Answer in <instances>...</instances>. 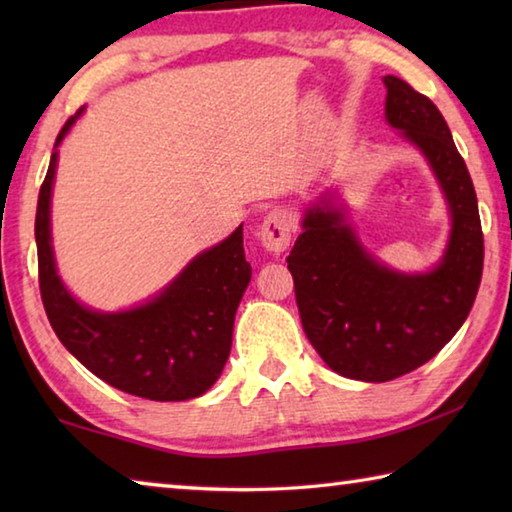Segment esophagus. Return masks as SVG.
Returning a JSON list of instances; mask_svg holds the SVG:
<instances>
[{
	"label": "esophagus",
	"mask_w": 512,
	"mask_h": 512,
	"mask_svg": "<svg viewBox=\"0 0 512 512\" xmlns=\"http://www.w3.org/2000/svg\"><path fill=\"white\" fill-rule=\"evenodd\" d=\"M291 219L287 212L273 210L264 216L262 228H259V241L268 253H284L291 241Z\"/></svg>",
	"instance_id": "esophagus-1"
}]
</instances>
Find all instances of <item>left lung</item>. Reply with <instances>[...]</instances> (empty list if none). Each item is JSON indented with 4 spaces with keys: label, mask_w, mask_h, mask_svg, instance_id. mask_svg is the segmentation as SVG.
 I'll list each match as a JSON object with an SVG mask.
<instances>
[{
    "label": "left lung",
    "mask_w": 512,
    "mask_h": 512,
    "mask_svg": "<svg viewBox=\"0 0 512 512\" xmlns=\"http://www.w3.org/2000/svg\"><path fill=\"white\" fill-rule=\"evenodd\" d=\"M386 119L429 160L452 212V235L429 273L391 271L361 248L343 212L309 207L287 257L309 343L329 368L361 381L406 375L452 341L474 305L483 273V232L476 192L429 97L384 76Z\"/></svg>",
    "instance_id": "8db88e82"
}]
</instances>
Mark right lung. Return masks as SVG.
Here are the masks:
<instances>
[{"label":"right lung","instance_id":"1","mask_svg":"<svg viewBox=\"0 0 512 512\" xmlns=\"http://www.w3.org/2000/svg\"><path fill=\"white\" fill-rule=\"evenodd\" d=\"M83 112L65 121L63 142ZM58 151L40 187L36 212L38 280L47 318L60 343L106 384L155 402H185L203 395L219 379L232 348V325L250 282L244 225L205 250L167 289L144 305L101 314L83 307L56 273L49 205Z\"/></svg>","mask_w":512,"mask_h":512}]
</instances>
